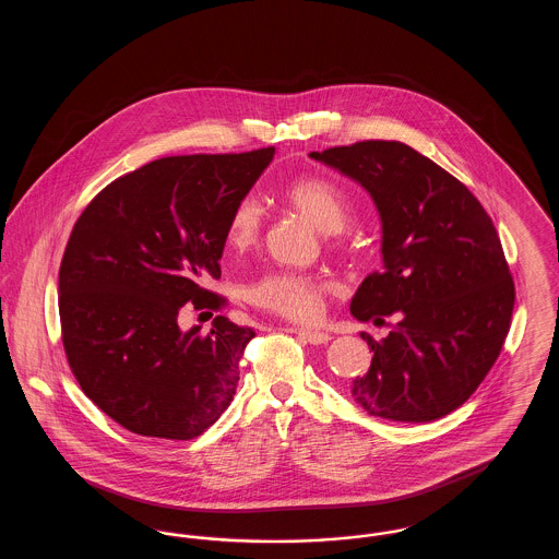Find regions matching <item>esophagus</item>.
I'll list each match as a JSON object with an SVG mask.
<instances>
[{"mask_svg":"<svg viewBox=\"0 0 559 559\" xmlns=\"http://www.w3.org/2000/svg\"><path fill=\"white\" fill-rule=\"evenodd\" d=\"M289 331L295 333L297 337H301L304 342L314 344V346H319V344H329V342H331V335H329V333H324V331H312V329H304V326H292Z\"/></svg>","mask_w":559,"mask_h":559,"instance_id":"34e87169","label":"esophagus"}]
</instances>
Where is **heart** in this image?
<instances>
[{
    "instance_id": "obj_1",
    "label": "heart",
    "mask_w": 559,
    "mask_h": 559,
    "mask_svg": "<svg viewBox=\"0 0 559 559\" xmlns=\"http://www.w3.org/2000/svg\"><path fill=\"white\" fill-rule=\"evenodd\" d=\"M283 197L292 207L304 213L326 235L344 230L352 212L346 190L319 176L293 180L292 185L285 188ZM260 226L262 212L258 201L253 197H242L228 217L226 239L233 247L242 249L258 239ZM329 289V281L314 274L274 270L266 272L247 287V299L272 314L308 322L319 319L322 299Z\"/></svg>"
}]
</instances>
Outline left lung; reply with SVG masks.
<instances>
[{
    "label": "left lung",
    "instance_id": "left-lung-1",
    "mask_svg": "<svg viewBox=\"0 0 559 559\" xmlns=\"http://www.w3.org/2000/svg\"><path fill=\"white\" fill-rule=\"evenodd\" d=\"M371 194L381 262L354 293V319L399 314L352 399L372 417L426 424L459 408L492 369L515 289L492 219L449 171L394 140L310 153Z\"/></svg>",
    "mask_w": 559,
    "mask_h": 559
}]
</instances>
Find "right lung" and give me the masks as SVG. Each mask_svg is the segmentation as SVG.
<instances>
[{
    "mask_svg": "<svg viewBox=\"0 0 559 559\" xmlns=\"http://www.w3.org/2000/svg\"><path fill=\"white\" fill-rule=\"evenodd\" d=\"M274 148L153 160L117 178L83 210L58 272L62 344L81 390L138 436L190 440L228 408L255 335L226 317L182 331L178 314L219 310L233 207Z\"/></svg>",
    "mask_w": 559,
    "mask_h": 559,
    "instance_id": "1",
    "label": "right lung"
}]
</instances>
